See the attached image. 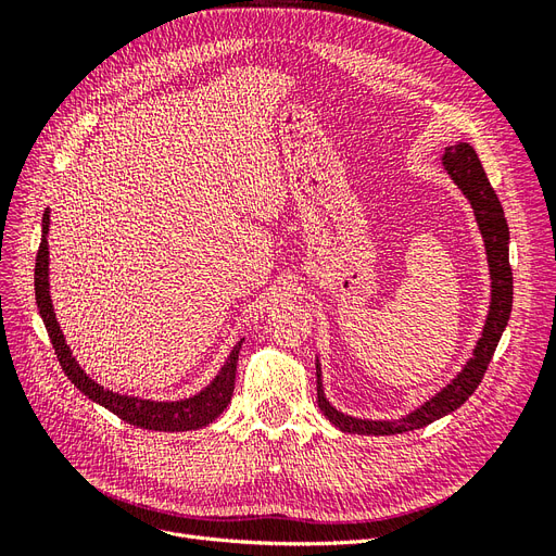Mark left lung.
Instances as JSON below:
<instances>
[{
	"instance_id": "left-lung-1",
	"label": "left lung",
	"mask_w": 556,
	"mask_h": 556,
	"mask_svg": "<svg viewBox=\"0 0 556 556\" xmlns=\"http://www.w3.org/2000/svg\"><path fill=\"white\" fill-rule=\"evenodd\" d=\"M443 172L452 176V180L459 185L462 192L468 197L470 206L476 211V220L480 225L484 248H486V262H490L492 274V306L486 323L482 329L480 341L473 350V357L464 366V371L454 378L445 390H441L425 406H419L408 417L399 419V422H371V419H355L336 410L331 403L325 399L323 382H319V364L317 368V406L325 413L331 425L339 427L345 433H362V435H390L403 433L413 429H422L431 425L452 410H457L462 403L478 390V384L484 378L486 366H490L494 350L501 341V333L506 329L510 311H513V268L508 260V241L510 231L503 206L486 178L482 164L476 155V150L468 143H454L445 148L443 155Z\"/></svg>"
}]
</instances>
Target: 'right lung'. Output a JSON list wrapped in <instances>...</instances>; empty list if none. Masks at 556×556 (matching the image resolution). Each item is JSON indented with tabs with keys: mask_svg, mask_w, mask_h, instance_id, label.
<instances>
[{
	"mask_svg": "<svg viewBox=\"0 0 556 556\" xmlns=\"http://www.w3.org/2000/svg\"><path fill=\"white\" fill-rule=\"evenodd\" d=\"M48 211L43 213V239L37 252V266H35V294H37V306L43 317L46 331L50 336V343L55 348L58 362L62 366V371L66 374L78 390L86 394L88 399L102 403L104 408H109L113 415H117L125 422L150 429V431H192L211 425L213 419L220 415L227 403L231 401L233 394V380H237V362H239V350L243 339L233 345L229 352V357L223 366L220 376H217L204 392L197 394L194 399L188 401H176V403H155V401H141V399H131V396H121L113 394L104 387H99L94 380H90L86 374L80 371V366L72 357L70 348L64 343V336L58 327V319L53 313V304H50V294H48Z\"/></svg>",
	"mask_w": 556,
	"mask_h": 556,
	"instance_id": "add662e5",
	"label": "right lung"
}]
</instances>
